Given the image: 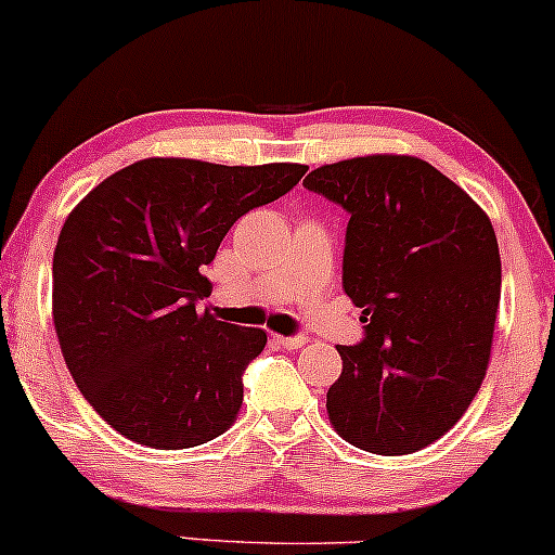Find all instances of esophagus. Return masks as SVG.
Segmentation results:
<instances>
[{
	"instance_id": "1",
	"label": "esophagus",
	"mask_w": 555,
	"mask_h": 555,
	"mask_svg": "<svg viewBox=\"0 0 555 555\" xmlns=\"http://www.w3.org/2000/svg\"><path fill=\"white\" fill-rule=\"evenodd\" d=\"M272 340H275L278 346L288 348V351H296V348L307 346L309 338H304V335H291V338H285V335H272Z\"/></svg>"
}]
</instances>
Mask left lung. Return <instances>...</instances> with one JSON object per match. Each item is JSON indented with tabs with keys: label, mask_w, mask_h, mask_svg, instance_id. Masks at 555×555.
I'll use <instances>...</instances> for the list:
<instances>
[{
	"label": "left lung",
	"mask_w": 555,
	"mask_h": 555,
	"mask_svg": "<svg viewBox=\"0 0 555 555\" xmlns=\"http://www.w3.org/2000/svg\"><path fill=\"white\" fill-rule=\"evenodd\" d=\"M304 185L340 204L344 291L364 340L338 346L330 425L361 451H422L475 401L493 346L501 254L490 217L462 185L409 154L322 165Z\"/></svg>",
	"instance_id": "obj_1"
}]
</instances>
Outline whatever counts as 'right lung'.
Masks as SVG:
<instances>
[{"mask_svg": "<svg viewBox=\"0 0 555 555\" xmlns=\"http://www.w3.org/2000/svg\"><path fill=\"white\" fill-rule=\"evenodd\" d=\"M307 165L149 157L67 215L52 264V317L67 370L107 425L178 451L217 438L244 403L267 333L196 311L202 275L248 209L288 194Z\"/></svg>", "mask_w": 555, "mask_h": 555, "instance_id": "1", "label": "right lung"}]
</instances>
